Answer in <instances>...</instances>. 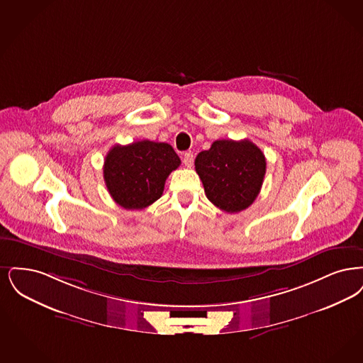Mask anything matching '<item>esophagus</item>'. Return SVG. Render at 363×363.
<instances>
[{
  "instance_id": "1",
  "label": "esophagus",
  "mask_w": 363,
  "mask_h": 363,
  "mask_svg": "<svg viewBox=\"0 0 363 363\" xmlns=\"http://www.w3.org/2000/svg\"><path fill=\"white\" fill-rule=\"evenodd\" d=\"M183 164H184L186 167H189V168L192 167V164H194V155H192L191 152L184 153V156H183Z\"/></svg>"
}]
</instances>
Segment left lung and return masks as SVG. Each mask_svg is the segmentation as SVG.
Segmentation results:
<instances>
[{
    "label": "left lung",
    "mask_w": 363,
    "mask_h": 363,
    "mask_svg": "<svg viewBox=\"0 0 363 363\" xmlns=\"http://www.w3.org/2000/svg\"><path fill=\"white\" fill-rule=\"evenodd\" d=\"M207 199L222 211L238 213L252 205L266 174V157L250 140L213 142L195 158Z\"/></svg>",
    "instance_id": "1"
}]
</instances>
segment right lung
Listing matches in <instances>:
<instances>
[{"label": "right lung", "mask_w": 363, "mask_h": 363, "mask_svg": "<svg viewBox=\"0 0 363 363\" xmlns=\"http://www.w3.org/2000/svg\"><path fill=\"white\" fill-rule=\"evenodd\" d=\"M180 165L165 142L115 145L104 161V182L112 199L127 210H141L161 198L165 180Z\"/></svg>", "instance_id": "1"}]
</instances>
